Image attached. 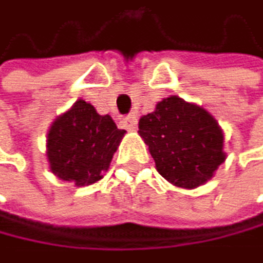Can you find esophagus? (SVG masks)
Masks as SVG:
<instances>
[{"label":"esophagus","instance_id":"1","mask_svg":"<svg viewBox=\"0 0 263 263\" xmlns=\"http://www.w3.org/2000/svg\"><path fill=\"white\" fill-rule=\"evenodd\" d=\"M121 122H122V126H124L126 129H129V130H133V129L137 127V118L136 116H126V118L121 119Z\"/></svg>","mask_w":263,"mask_h":263}]
</instances>
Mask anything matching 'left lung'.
<instances>
[{
	"label": "left lung",
	"instance_id": "left-lung-1",
	"mask_svg": "<svg viewBox=\"0 0 263 263\" xmlns=\"http://www.w3.org/2000/svg\"><path fill=\"white\" fill-rule=\"evenodd\" d=\"M139 134L160 175L181 188L203 185L226 159L218 122L208 111L178 96L165 98L154 112L142 116Z\"/></svg>",
	"mask_w": 263,
	"mask_h": 263
}]
</instances>
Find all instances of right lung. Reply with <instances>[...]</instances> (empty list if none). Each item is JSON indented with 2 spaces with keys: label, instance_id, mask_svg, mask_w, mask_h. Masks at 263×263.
Masks as SVG:
<instances>
[{
  "label": "right lung",
  "instance_id": "1",
  "mask_svg": "<svg viewBox=\"0 0 263 263\" xmlns=\"http://www.w3.org/2000/svg\"><path fill=\"white\" fill-rule=\"evenodd\" d=\"M124 129H118L111 116H100L90 103L78 100L71 109L55 119L47 136L50 170L60 180L77 186L101 180L109 167Z\"/></svg>",
  "mask_w": 263,
  "mask_h": 263
}]
</instances>
